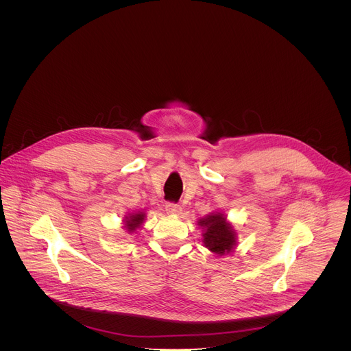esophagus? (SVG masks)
Wrapping results in <instances>:
<instances>
[{
  "label": "esophagus",
  "instance_id": "1",
  "mask_svg": "<svg viewBox=\"0 0 351 351\" xmlns=\"http://www.w3.org/2000/svg\"><path fill=\"white\" fill-rule=\"evenodd\" d=\"M181 210H182V208H181V205H178V204L169 202V204L166 205V212H167L169 215H180Z\"/></svg>",
  "mask_w": 351,
  "mask_h": 351
}]
</instances>
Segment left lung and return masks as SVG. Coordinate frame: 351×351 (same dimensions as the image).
I'll return each instance as SVG.
<instances>
[{
  "mask_svg": "<svg viewBox=\"0 0 351 351\" xmlns=\"http://www.w3.org/2000/svg\"><path fill=\"white\" fill-rule=\"evenodd\" d=\"M202 227V242L208 250L224 255L234 250L237 245V232L220 212H213L199 220Z\"/></svg>",
  "mask_w": 351,
  "mask_h": 351,
  "instance_id": "left-lung-1",
  "label": "left lung"
}]
</instances>
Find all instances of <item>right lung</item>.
Returning a JSON list of instances; mask_svg holds the SVG:
<instances>
[{
  "label": "right lung",
  "mask_w": 351,
  "mask_h": 351,
  "mask_svg": "<svg viewBox=\"0 0 351 351\" xmlns=\"http://www.w3.org/2000/svg\"><path fill=\"white\" fill-rule=\"evenodd\" d=\"M146 217L145 212H136V213H130L128 216H125L124 219V227L127 228V231L131 234L134 231H136L138 228H141V226L143 224Z\"/></svg>",
  "instance_id": "1"
}]
</instances>
